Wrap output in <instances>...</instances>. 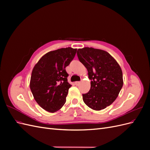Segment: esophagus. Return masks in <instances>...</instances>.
I'll return each instance as SVG.
<instances>
[{
	"label": "esophagus",
	"instance_id": "34e87169",
	"mask_svg": "<svg viewBox=\"0 0 150 150\" xmlns=\"http://www.w3.org/2000/svg\"><path fill=\"white\" fill-rule=\"evenodd\" d=\"M80 83H81V82H79V81H76V82H75V84H76V86L79 85Z\"/></svg>",
	"mask_w": 150,
	"mask_h": 150
}]
</instances>
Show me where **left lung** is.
Returning a JSON list of instances; mask_svg holds the SVG:
<instances>
[{
	"instance_id": "8db88e82",
	"label": "left lung",
	"mask_w": 150,
	"mask_h": 150,
	"mask_svg": "<svg viewBox=\"0 0 150 150\" xmlns=\"http://www.w3.org/2000/svg\"><path fill=\"white\" fill-rule=\"evenodd\" d=\"M77 54L91 80L89 91L83 94V101L93 110H104L116 100L123 85L121 68L114 57L101 49L84 47Z\"/></svg>"
}]
</instances>
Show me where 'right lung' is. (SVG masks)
Segmentation results:
<instances>
[{
    "label": "right lung",
    "instance_id": "add662e5",
    "mask_svg": "<svg viewBox=\"0 0 150 150\" xmlns=\"http://www.w3.org/2000/svg\"><path fill=\"white\" fill-rule=\"evenodd\" d=\"M77 49L61 48L46 53L34 66L30 80L34 98L44 110L56 112L66 101L71 85L66 67L73 59Z\"/></svg>",
    "mask_w": 150,
    "mask_h": 150
}]
</instances>
